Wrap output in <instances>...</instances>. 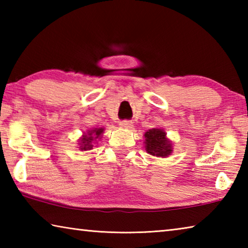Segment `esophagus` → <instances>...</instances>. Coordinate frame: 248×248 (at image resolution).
<instances>
[{
	"label": "esophagus",
	"instance_id": "1",
	"mask_svg": "<svg viewBox=\"0 0 248 248\" xmlns=\"http://www.w3.org/2000/svg\"><path fill=\"white\" fill-rule=\"evenodd\" d=\"M119 125L121 128L130 129V128H132V123H131V121H129V120H123V121H120Z\"/></svg>",
	"mask_w": 248,
	"mask_h": 248
}]
</instances>
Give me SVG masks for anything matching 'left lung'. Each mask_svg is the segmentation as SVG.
Returning <instances> with one entry per match:
<instances>
[{
	"label": "left lung",
	"instance_id": "obj_1",
	"mask_svg": "<svg viewBox=\"0 0 248 248\" xmlns=\"http://www.w3.org/2000/svg\"><path fill=\"white\" fill-rule=\"evenodd\" d=\"M145 150L153 156L167 157L173 152L171 142L166 138V133L162 129H150L144 133Z\"/></svg>",
	"mask_w": 248,
	"mask_h": 248
}]
</instances>
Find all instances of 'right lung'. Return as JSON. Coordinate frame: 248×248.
Instances as JSON below:
<instances>
[{"mask_svg": "<svg viewBox=\"0 0 248 248\" xmlns=\"http://www.w3.org/2000/svg\"><path fill=\"white\" fill-rule=\"evenodd\" d=\"M104 133V128H94L89 130L87 133H84L81 139H79V150L89 151L93 149L94 141L100 139L102 134Z\"/></svg>", "mask_w": 248, "mask_h": 248, "instance_id": "add662e5", "label": "right lung"}]
</instances>
